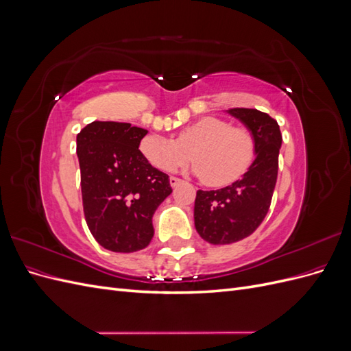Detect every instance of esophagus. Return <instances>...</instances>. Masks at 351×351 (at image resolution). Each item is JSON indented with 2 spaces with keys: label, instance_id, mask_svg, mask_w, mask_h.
I'll return each mask as SVG.
<instances>
[{
  "label": "esophagus",
  "instance_id": "34e87169",
  "mask_svg": "<svg viewBox=\"0 0 351 351\" xmlns=\"http://www.w3.org/2000/svg\"><path fill=\"white\" fill-rule=\"evenodd\" d=\"M180 183H182V180L177 178V177H169V184H171V187H176L178 186Z\"/></svg>",
  "mask_w": 351,
  "mask_h": 351
}]
</instances>
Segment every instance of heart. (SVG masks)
<instances>
[{
    "instance_id": "heart-1",
    "label": "heart",
    "mask_w": 351,
    "mask_h": 351,
    "mask_svg": "<svg viewBox=\"0 0 351 351\" xmlns=\"http://www.w3.org/2000/svg\"><path fill=\"white\" fill-rule=\"evenodd\" d=\"M142 156L161 171H176L195 159L193 173L212 187H224L247 171L254 158L253 134L217 117H204L178 132L176 141L147 134L139 143Z\"/></svg>"
}]
</instances>
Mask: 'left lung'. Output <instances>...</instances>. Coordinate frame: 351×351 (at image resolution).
<instances>
[{
    "mask_svg": "<svg viewBox=\"0 0 351 351\" xmlns=\"http://www.w3.org/2000/svg\"><path fill=\"white\" fill-rule=\"evenodd\" d=\"M254 139L256 158L243 177L218 190H197L195 227L210 244H230L249 237L271 206L278 176L282 136L280 125L267 112L254 108H231Z\"/></svg>",
    "mask_w": 351,
    "mask_h": 351,
    "instance_id": "obj_1",
    "label": "left lung"
}]
</instances>
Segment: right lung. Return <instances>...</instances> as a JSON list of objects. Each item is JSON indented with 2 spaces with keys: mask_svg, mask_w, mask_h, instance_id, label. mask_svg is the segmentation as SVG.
Segmentation results:
<instances>
[{
  "mask_svg": "<svg viewBox=\"0 0 351 351\" xmlns=\"http://www.w3.org/2000/svg\"><path fill=\"white\" fill-rule=\"evenodd\" d=\"M146 133L130 123L93 121L77 134L84 219L111 252L145 249L154 237L155 210L173 192L168 176L139 151Z\"/></svg>",
  "mask_w": 351,
  "mask_h": 351,
  "instance_id": "1",
  "label": "right lung"
}]
</instances>
